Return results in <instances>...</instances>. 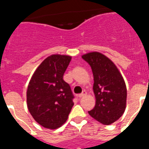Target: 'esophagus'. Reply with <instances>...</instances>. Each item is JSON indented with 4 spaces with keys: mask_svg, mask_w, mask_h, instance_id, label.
I'll return each mask as SVG.
<instances>
[{
    "mask_svg": "<svg viewBox=\"0 0 149 149\" xmlns=\"http://www.w3.org/2000/svg\"><path fill=\"white\" fill-rule=\"evenodd\" d=\"M86 92H85V91H84V92H83L82 93H81V94H79L77 96H78L79 98H82V97H84V96L85 95H86Z\"/></svg>",
    "mask_w": 149,
    "mask_h": 149,
    "instance_id": "esophagus-1",
    "label": "esophagus"
}]
</instances>
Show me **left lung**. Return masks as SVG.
I'll return each mask as SVG.
<instances>
[{
	"instance_id": "1",
	"label": "left lung",
	"mask_w": 149,
	"mask_h": 149,
	"mask_svg": "<svg viewBox=\"0 0 149 149\" xmlns=\"http://www.w3.org/2000/svg\"><path fill=\"white\" fill-rule=\"evenodd\" d=\"M90 65L94 77L95 106L89 111L93 119L103 125L113 123L124 113L127 89L122 74L113 62L98 52L82 56Z\"/></svg>"
}]
</instances>
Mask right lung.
Masks as SVG:
<instances>
[{"label": "right lung", "mask_w": 149, "mask_h": 149, "mask_svg": "<svg viewBox=\"0 0 149 149\" xmlns=\"http://www.w3.org/2000/svg\"><path fill=\"white\" fill-rule=\"evenodd\" d=\"M72 57L51 55L34 72L27 91V107L40 125L56 129L65 122L74 98L69 84L63 80Z\"/></svg>", "instance_id": "add662e5"}]
</instances>
